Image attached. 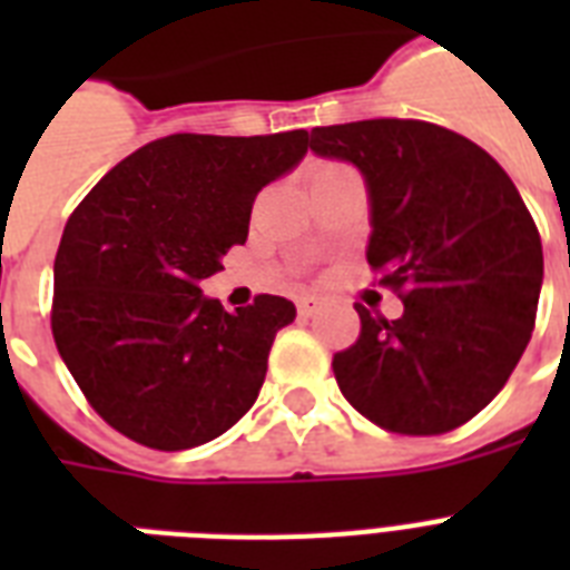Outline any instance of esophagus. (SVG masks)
<instances>
[{
	"mask_svg": "<svg viewBox=\"0 0 570 570\" xmlns=\"http://www.w3.org/2000/svg\"><path fill=\"white\" fill-rule=\"evenodd\" d=\"M298 316H316V313L322 311V302L320 298H313V295H304V298H298Z\"/></svg>",
	"mask_w": 570,
	"mask_h": 570,
	"instance_id": "obj_1",
	"label": "esophagus"
}]
</instances>
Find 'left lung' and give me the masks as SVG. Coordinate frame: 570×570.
<instances>
[{"label": "left lung", "instance_id": "obj_1", "mask_svg": "<svg viewBox=\"0 0 570 570\" xmlns=\"http://www.w3.org/2000/svg\"><path fill=\"white\" fill-rule=\"evenodd\" d=\"M311 150L357 165L373 204L366 263L405 313L355 304L334 355L343 396L396 434L459 429L503 390L530 343L544 257L509 174L470 138L402 118L316 127Z\"/></svg>", "mask_w": 570, "mask_h": 570}]
</instances>
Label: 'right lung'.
I'll return each mask as SVG.
<instances>
[{"label": "right lung", "instance_id": "right-lung-1", "mask_svg": "<svg viewBox=\"0 0 570 570\" xmlns=\"http://www.w3.org/2000/svg\"><path fill=\"white\" fill-rule=\"evenodd\" d=\"M311 147L275 136L156 138L118 163L67 218L52 337L97 414L150 450H189L257 402L293 302L227 313L200 281L245 245L254 197Z\"/></svg>", "mask_w": 570, "mask_h": 570}]
</instances>
